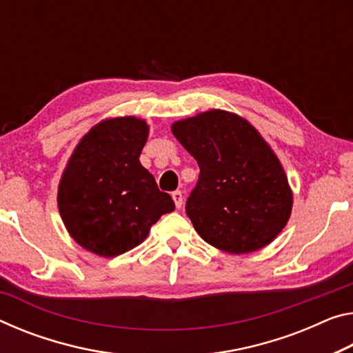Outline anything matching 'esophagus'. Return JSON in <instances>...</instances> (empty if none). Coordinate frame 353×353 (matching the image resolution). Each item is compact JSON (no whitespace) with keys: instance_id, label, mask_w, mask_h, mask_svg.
<instances>
[{"instance_id":"1","label":"esophagus","mask_w":353,"mask_h":353,"mask_svg":"<svg viewBox=\"0 0 353 353\" xmlns=\"http://www.w3.org/2000/svg\"><path fill=\"white\" fill-rule=\"evenodd\" d=\"M172 199H174V204L177 209H181V207L183 205V194L181 190H176V192H172Z\"/></svg>"}]
</instances>
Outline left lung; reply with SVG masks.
<instances>
[{
	"label": "left lung",
	"instance_id": "1",
	"mask_svg": "<svg viewBox=\"0 0 353 353\" xmlns=\"http://www.w3.org/2000/svg\"><path fill=\"white\" fill-rule=\"evenodd\" d=\"M199 165L185 204L207 243L232 254L265 247L289 220L292 193L273 150L242 117L212 110L172 124Z\"/></svg>",
	"mask_w": 353,
	"mask_h": 353
}]
</instances>
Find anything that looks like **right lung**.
I'll return each mask as SVG.
<instances>
[{
  "mask_svg": "<svg viewBox=\"0 0 353 353\" xmlns=\"http://www.w3.org/2000/svg\"><path fill=\"white\" fill-rule=\"evenodd\" d=\"M149 128L137 117H116L91 128L61 179L58 207L77 243L103 257L119 256L148 237L174 201L139 163Z\"/></svg>",
  "mask_w": 353,
  "mask_h": 353,
  "instance_id": "add662e5",
  "label": "right lung"
}]
</instances>
